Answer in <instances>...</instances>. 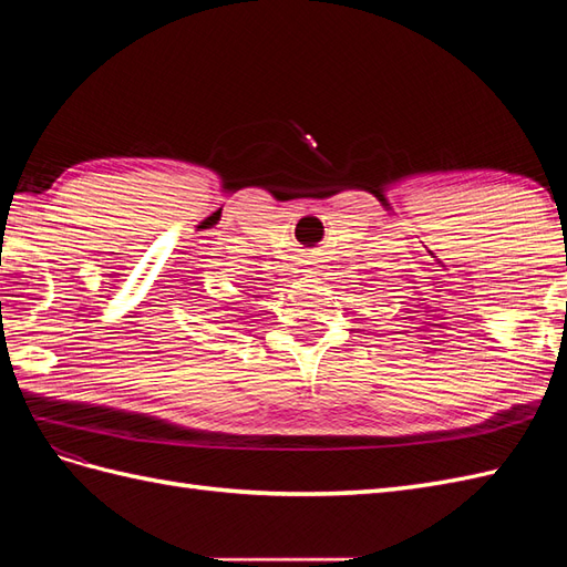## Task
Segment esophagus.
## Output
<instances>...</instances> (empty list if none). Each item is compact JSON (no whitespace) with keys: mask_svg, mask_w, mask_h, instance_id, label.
<instances>
[{"mask_svg":"<svg viewBox=\"0 0 567 567\" xmlns=\"http://www.w3.org/2000/svg\"><path fill=\"white\" fill-rule=\"evenodd\" d=\"M310 265H312V267H310V269H305V271H310V274H317V271H315V269H317V267H315V262H310Z\"/></svg>","mask_w":567,"mask_h":567,"instance_id":"obj_1","label":"esophagus"}]
</instances>
